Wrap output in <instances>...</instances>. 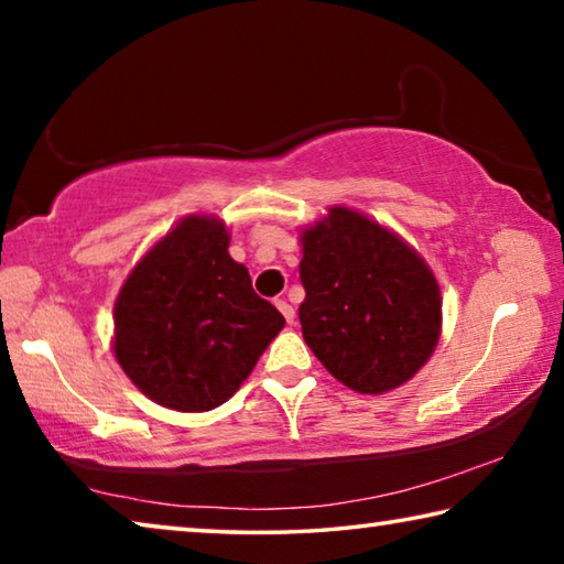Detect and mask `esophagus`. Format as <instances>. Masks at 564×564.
I'll list each match as a JSON object with an SVG mask.
<instances>
[{
  "label": "esophagus",
  "instance_id": "1",
  "mask_svg": "<svg viewBox=\"0 0 564 564\" xmlns=\"http://www.w3.org/2000/svg\"><path fill=\"white\" fill-rule=\"evenodd\" d=\"M275 308H279V311L283 313V318H285V321L293 323V318H295V311H293V305H291V303H285L283 299H279V301H275Z\"/></svg>",
  "mask_w": 564,
  "mask_h": 564
}]
</instances>
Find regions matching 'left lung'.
Segmentation results:
<instances>
[{"label": "left lung", "instance_id": "8db88e82", "mask_svg": "<svg viewBox=\"0 0 564 564\" xmlns=\"http://www.w3.org/2000/svg\"><path fill=\"white\" fill-rule=\"evenodd\" d=\"M303 338L356 393H388L413 378L441 338L443 301L415 248L373 218L333 206L301 234Z\"/></svg>", "mask_w": 564, "mask_h": 564}]
</instances>
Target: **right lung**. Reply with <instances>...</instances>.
I'll return each instance as SVG.
<instances>
[{
    "mask_svg": "<svg viewBox=\"0 0 564 564\" xmlns=\"http://www.w3.org/2000/svg\"><path fill=\"white\" fill-rule=\"evenodd\" d=\"M226 224L186 216L151 246L113 305V356L154 403L204 413L226 403L285 318L228 256Z\"/></svg>",
    "mask_w": 564,
    "mask_h": 564,
    "instance_id": "right-lung-1",
    "label": "right lung"
}]
</instances>
